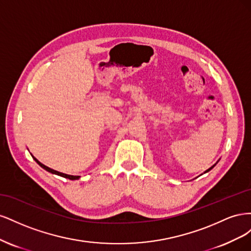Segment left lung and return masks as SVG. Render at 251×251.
Returning a JSON list of instances; mask_svg holds the SVG:
<instances>
[{"label":"left lung","instance_id":"left-lung-1","mask_svg":"<svg viewBox=\"0 0 251 251\" xmlns=\"http://www.w3.org/2000/svg\"><path fill=\"white\" fill-rule=\"evenodd\" d=\"M212 168H214V166H211V168H210V169H209V170H207V171H206V172H208V171H210V170H211V169H212ZM206 172H205V173H206Z\"/></svg>","mask_w":251,"mask_h":251}]
</instances>
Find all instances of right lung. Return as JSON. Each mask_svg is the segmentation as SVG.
<instances>
[{
	"label": "right lung",
	"mask_w": 251,
	"mask_h": 251,
	"mask_svg": "<svg viewBox=\"0 0 251 251\" xmlns=\"http://www.w3.org/2000/svg\"><path fill=\"white\" fill-rule=\"evenodd\" d=\"M33 159H34V160L37 162V164L42 166L43 169H45V170L48 171V172H50V173H52V174L58 175V176H62V177H64V178H68V179H70V180H76V179H79V176H71V175H67V174H64V173H59V172H57V171H54V170H52V169L48 168V166H46V165H44L43 163H41L39 160H37L36 158H34V157H33Z\"/></svg>",
	"instance_id": "obj_1"
}]
</instances>
